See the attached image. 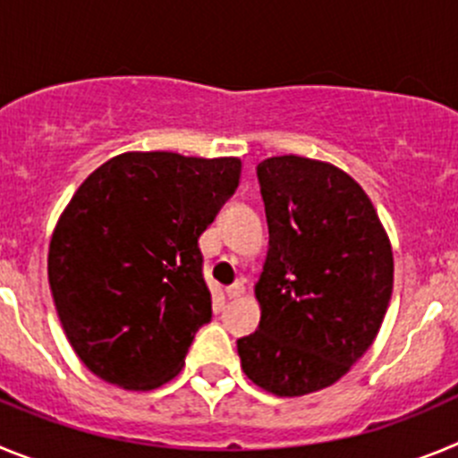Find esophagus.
<instances>
[{"mask_svg":"<svg viewBox=\"0 0 458 458\" xmlns=\"http://www.w3.org/2000/svg\"><path fill=\"white\" fill-rule=\"evenodd\" d=\"M225 293H226V298H241L242 293H245V282H242V279H238V282H233L232 286H226L225 289Z\"/></svg>","mask_w":458,"mask_h":458,"instance_id":"34e87169","label":"esophagus"}]
</instances>
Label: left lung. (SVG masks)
<instances>
[{"mask_svg": "<svg viewBox=\"0 0 458 458\" xmlns=\"http://www.w3.org/2000/svg\"><path fill=\"white\" fill-rule=\"evenodd\" d=\"M270 248L254 284L257 333L238 339L241 367L275 396L330 387L369 349L394 282L390 236L353 176L302 156L257 167Z\"/></svg>", "mask_w": 458, "mask_h": 458, "instance_id": "1", "label": "left lung"}]
</instances>
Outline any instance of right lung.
<instances>
[{
	"instance_id": "right-lung-1",
	"label": "right lung",
	"mask_w": 458,
	"mask_h": 458,
	"mask_svg": "<svg viewBox=\"0 0 458 458\" xmlns=\"http://www.w3.org/2000/svg\"><path fill=\"white\" fill-rule=\"evenodd\" d=\"M241 157L128 151L89 174L56 220L47 282L91 374L147 392L210 321L199 236L238 188Z\"/></svg>"
}]
</instances>
